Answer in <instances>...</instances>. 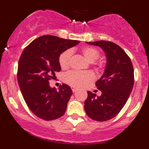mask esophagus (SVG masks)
<instances>
[{
  "label": "esophagus",
  "instance_id": "obj_1",
  "mask_svg": "<svg viewBox=\"0 0 149 149\" xmlns=\"http://www.w3.org/2000/svg\"><path fill=\"white\" fill-rule=\"evenodd\" d=\"M71 89H72V91H73V92L74 93V92H76V91H77L78 88H76V87H75V86H71Z\"/></svg>",
  "mask_w": 149,
  "mask_h": 149
}]
</instances>
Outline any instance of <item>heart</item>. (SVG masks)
<instances>
[{
    "instance_id": "heart-1",
    "label": "heart",
    "mask_w": 149,
    "mask_h": 149,
    "mask_svg": "<svg viewBox=\"0 0 149 149\" xmlns=\"http://www.w3.org/2000/svg\"><path fill=\"white\" fill-rule=\"evenodd\" d=\"M81 52L88 61H96L100 57V52L96 48L92 47H84ZM73 51L68 49L63 52L59 56V64L62 68H67L70 65ZM94 79V75L91 71H77L71 70L68 72L64 76V81L66 83L76 86H83L86 84L91 81Z\"/></svg>"
}]
</instances>
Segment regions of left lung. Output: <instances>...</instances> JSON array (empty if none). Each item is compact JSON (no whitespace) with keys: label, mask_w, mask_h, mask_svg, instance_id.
I'll list each match as a JSON object with an SVG mask.
<instances>
[{"label":"left lung","mask_w":149,"mask_h":149,"mask_svg":"<svg viewBox=\"0 0 149 149\" xmlns=\"http://www.w3.org/2000/svg\"><path fill=\"white\" fill-rule=\"evenodd\" d=\"M86 43L103 49L107 65L102 76L96 82L102 95L87 91L84 109L91 119L109 120L120 112L131 93L134 84L133 64L126 52L114 42L100 40Z\"/></svg>","instance_id":"8db88e82"}]
</instances>
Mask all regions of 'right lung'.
I'll list each match as a JSON object with an SVG mask.
<instances>
[{"mask_svg":"<svg viewBox=\"0 0 149 149\" xmlns=\"http://www.w3.org/2000/svg\"><path fill=\"white\" fill-rule=\"evenodd\" d=\"M80 42L56 36L38 37L24 48L19 61L17 79L24 101L30 110L45 120H52L65 114L73 91L63 84L59 90L49 81L61 71L59 56Z\"/></svg>","mask_w":149,"mask_h":149,"instance_id":"obj_1","label":"right lung"}]
</instances>
